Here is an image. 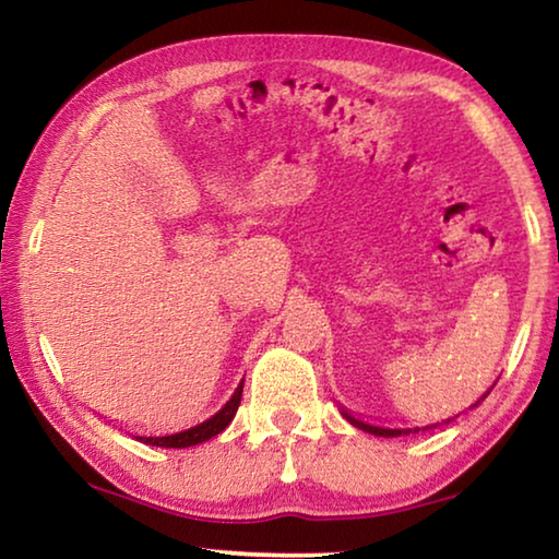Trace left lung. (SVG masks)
Segmentation results:
<instances>
[{
  "label": "left lung",
  "mask_w": 559,
  "mask_h": 559,
  "mask_svg": "<svg viewBox=\"0 0 559 559\" xmlns=\"http://www.w3.org/2000/svg\"><path fill=\"white\" fill-rule=\"evenodd\" d=\"M486 394H488V392H486ZM486 394H484V396H486ZM484 396H480V400H484ZM480 400H478V402H480ZM478 402L473 404V406H478ZM343 416H345V419H347L349 424H353V427L362 429V431H367V433H374V437H386V439H390V437H402V433H416V431H419V429H384V427H374V424H367V421H362V419H355V416L349 414V412H345V409H343ZM447 421H451V419H447ZM431 427H439V424H431ZM431 427H424V429H431Z\"/></svg>",
  "instance_id": "obj_1"
}]
</instances>
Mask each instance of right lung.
I'll return each mask as SVG.
<instances>
[{
  "label": "right lung",
  "mask_w": 559,
  "mask_h": 559,
  "mask_svg": "<svg viewBox=\"0 0 559 559\" xmlns=\"http://www.w3.org/2000/svg\"><path fill=\"white\" fill-rule=\"evenodd\" d=\"M241 392H243V382L236 386L231 400L226 402L219 412L210 416L206 421L197 424V427H189V429L177 431V433H167V437H135V439L143 443H150V447H163V449H187V447H197V443H202V441H210L212 437L222 433L231 424L234 414L241 404Z\"/></svg>",
  "instance_id": "right-lung-1"
}]
</instances>
